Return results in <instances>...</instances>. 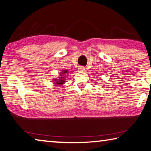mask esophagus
<instances>
[{
    "instance_id": "esophagus-1",
    "label": "esophagus",
    "mask_w": 151,
    "mask_h": 151,
    "mask_svg": "<svg viewBox=\"0 0 151 151\" xmlns=\"http://www.w3.org/2000/svg\"><path fill=\"white\" fill-rule=\"evenodd\" d=\"M78 70H79V71H84L86 70V68L83 67V66H80V67H79V68H78Z\"/></svg>"
}]
</instances>
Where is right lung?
<instances>
[{"label": "right lung", "instance_id": "obj_1", "mask_svg": "<svg viewBox=\"0 0 151 151\" xmlns=\"http://www.w3.org/2000/svg\"><path fill=\"white\" fill-rule=\"evenodd\" d=\"M66 73H68V70H62V72L60 74V77L59 80H54L53 81L55 84H56V85H59V86H62L63 84L65 83V78L63 75H65Z\"/></svg>", "mask_w": 151, "mask_h": 151}]
</instances>
